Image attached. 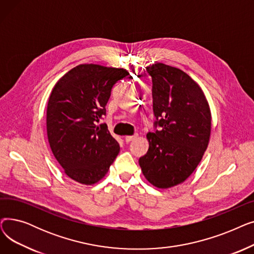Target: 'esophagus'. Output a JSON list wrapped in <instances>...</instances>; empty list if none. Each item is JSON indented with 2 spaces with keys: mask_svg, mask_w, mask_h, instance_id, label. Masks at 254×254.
<instances>
[{
  "mask_svg": "<svg viewBox=\"0 0 254 254\" xmlns=\"http://www.w3.org/2000/svg\"><path fill=\"white\" fill-rule=\"evenodd\" d=\"M138 137V135L136 134V135H134V136H127L126 138H125V140H126V142L127 143H128V142H130V141H132L134 139H136Z\"/></svg>",
  "mask_w": 254,
  "mask_h": 254,
  "instance_id": "obj_1",
  "label": "esophagus"
}]
</instances>
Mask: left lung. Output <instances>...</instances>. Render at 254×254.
I'll return each instance as SVG.
<instances>
[{
  "mask_svg": "<svg viewBox=\"0 0 254 254\" xmlns=\"http://www.w3.org/2000/svg\"><path fill=\"white\" fill-rule=\"evenodd\" d=\"M146 71L152 80L155 130L147 134L149 148L139 164L152 185L169 189L188 179L201 162L211 112L201 87L180 69L158 63Z\"/></svg>",
  "mask_w": 254,
  "mask_h": 254,
  "instance_id": "8db88e82",
  "label": "left lung"
}]
</instances>
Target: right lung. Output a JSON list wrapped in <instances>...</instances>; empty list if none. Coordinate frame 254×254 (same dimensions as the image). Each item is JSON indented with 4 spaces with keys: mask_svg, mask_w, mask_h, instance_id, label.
Instances as JSON below:
<instances>
[{
    "mask_svg": "<svg viewBox=\"0 0 254 254\" xmlns=\"http://www.w3.org/2000/svg\"><path fill=\"white\" fill-rule=\"evenodd\" d=\"M129 75L126 69L79 64L53 87L47 105V137L51 151L73 180L91 185L108 172L119 144L106 124V105L114 84Z\"/></svg>",
    "mask_w": 254,
    "mask_h": 254,
    "instance_id": "add662e5",
    "label": "right lung"
}]
</instances>
